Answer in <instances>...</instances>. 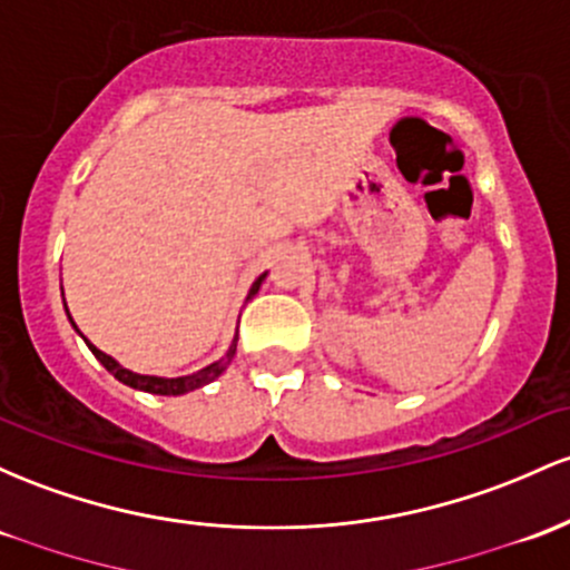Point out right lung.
<instances>
[{
  "label": "right lung",
  "instance_id": "right-lung-1",
  "mask_svg": "<svg viewBox=\"0 0 570 570\" xmlns=\"http://www.w3.org/2000/svg\"><path fill=\"white\" fill-rule=\"evenodd\" d=\"M265 275H267V273H262L259 278L254 281V284H252V289H248V297H246V299H252V297L256 295V292H259V286H262V281H265ZM65 311H67V303H65ZM67 316H70V311H67ZM70 322H72V316H70ZM72 327H75V322H72ZM75 330H78V327H75ZM78 333H80V330H78ZM86 346H89V348H91V354L97 356L99 362H102V365H105V371L112 373V376H116L118 381H121V384L132 386V390H140V392H151V395H186V392H194V390H199V386L210 384V381L218 379V376H222L224 371H227V365H229V362H233V356H235V348H237V337H235V341H233V346L227 348V354H224L222 360H216L214 365L203 367V371H197V373H189V376H178V379L140 376V373H132V371H127V367H124V365H118V362L112 360L110 354L99 352V348L94 346V343L86 341Z\"/></svg>",
  "mask_w": 570,
  "mask_h": 570
}]
</instances>
